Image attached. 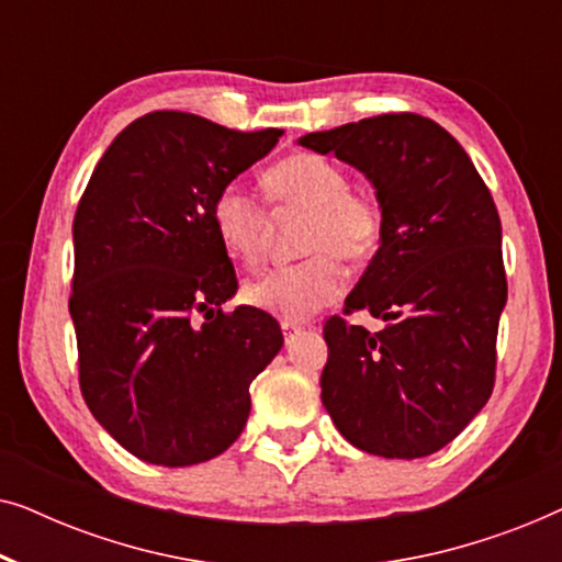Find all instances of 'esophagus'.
<instances>
[{"label": "esophagus", "instance_id": "1", "mask_svg": "<svg viewBox=\"0 0 562 562\" xmlns=\"http://www.w3.org/2000/svg\"><path fill=\"white\" fill-rule=\"evenodd\" d=\"M281 329H283V337H286V342H289L296 333H302V325H299V322H286V319H283L281 322Z\"/></svg>", "mask_w": 562, "mask_h": 562}]
</instances>
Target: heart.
<instances>
[{
	"instance_id": "1",
	"label": "heart",
	"mask_w": 562,
	"mask_h": 562,
	"mask_svg": "<svg viewBox=\"0 0 562 562\" xmlns=\"http://www.w3.org/2000/svg\"><path fill=\"white\" fill-rule=\"evenodd\" d=\"M263 189L279 212H302L304 260L271 268L248 281L245 299L260 312L299 322L337 302L345 289L340 258L363 263L379 250L383 210L371 191L356 189L333 160L299 153L263 173ZM212 225L222 248L252 266L266 245V210L235 183L220 189L212 202Z\"/></svg>"
}]
</instances>
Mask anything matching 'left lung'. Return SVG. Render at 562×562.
Instances as JSON below:
<instances>
[{
  "instance_id": "obj_1",
  "label": "left lung",
  "mask_w": 562,
  "mask_h": 562,
  "mask_svg": "<svg viewBox=\"0 0 562 562\" xmlns=\"http://www.w3.org/2000/svg\"><path fill=\"white\" fill-rule=\"evenodd\" d=\"M299 145L356 166L373 183L383 237L345 299L379 333L329 317L322 404L358 450L425 458L486 406L506 304L494 196L448 130L422 114H379Z\"/></svg>"
}]
</instances>
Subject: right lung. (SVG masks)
I'll return each instance as SVG.
<instances>
[{
    "instance_id": "obj_1",
    "label": "right lung",
    "mask_w": 562,
    "mask_h": 562,
    "mask_svg": "<svg viewBox=\"0 0 562 562\" xmlns=\"http://www.w3.org/2000/svg\"><path fill=\"white\" fill-rule=\"evenodd\" d=\"M283 130L240 133L189 112L130 122L74 217L79 383L94 419L153 465H196L240 437L250 383L281 350L256 306L222 312L237 276L212 202Z\"/></svg>"
}]
</instances>
